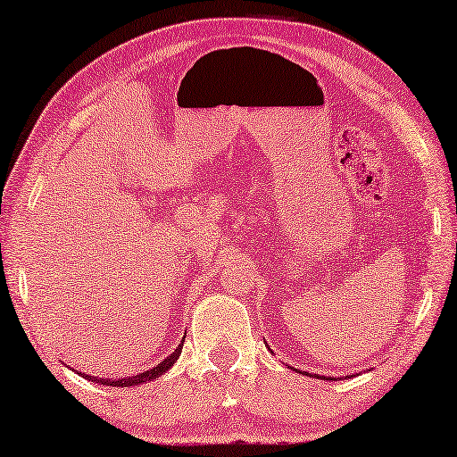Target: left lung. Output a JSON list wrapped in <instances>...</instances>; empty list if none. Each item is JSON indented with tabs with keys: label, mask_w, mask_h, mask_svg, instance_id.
Instances as JSON below:
<instances>
[{
	"label": "left lung",
	"mask_w": 457,
	"mask_h": 457,
	"mask_svg": "<svg viewBox=\"0 0 457 457\" xmlns=\"http://www.w3.org/2000/svg\"><path fill=\"white\" fill-rule=\"evenodd\" d=\"M303 375H305V372H303ZM308 377H313V378H324V380H338V378H336V377H320V375H310V372H308Z\"/></svg>",
	"instance_id": "obj_1"
}]
</instances>
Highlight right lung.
<instances>
[{
    "mask_svg": "<svg viewBox=\"0 0 457 457\" xmlns=\"http://www.w3.org/2000/svg\"><path fill=\"white\" fill-rule=\"evenodd\" d=\"M182 346H184V340L179 346L171 353L168 358H163V361L160 364H155L154 369L149 370H144L139 372V375H133V377H123V378H96V377H91V375H85V372H77V375H80L82 378L87 380H99L101 385L104 386H137V385H144L147 383V380H154V378H160L162 375H166V372L174 366V362L179 358V354H182Z\"/></svg>",
    "mask_w": 457,
    "mask_h": 457,
    "instance_id": "1",
    "label": "right lung"
}]
</instances>
